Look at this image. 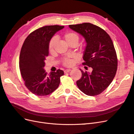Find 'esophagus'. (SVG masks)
Wrapping results in <instances>:
<instances>
[{
	"mask_svg": "<svg viewBox=\"0 0 134 134\" xmlns=\"http://www.w3.org/2000/svg\"><path fill=\"white\" fill-rule=\"evenodd\" d=\"M71 70V69H66V70H64V72H69V71H70Z\"/></svg>",
	"mask_w": 134,
	"mask_h": 134,
	"instance_id": "obj_1",
	"label": "esophagus"
}]
</instances>
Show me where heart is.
<instances>
[{"instance_id":"1","label":"heart","mask_w":134,"mask_h":134,"mask_svg":"<svg viewBox=\"0 0 134 134\" xmlns=\"http://www.w3.org/2000/svg\"><path fill=\"white\" fill-rule=\"evenodd\" d=\"M63 38L70 46L73 45V44L76 46L79 42V36L75 32H68L63 35ZM55 43L56 39L55 38H52L48 44V50L50 51H52L54 50ZM72 64H73V61L71 59H65L64 61V64L66 66H71Z\"/></svg>"}]
</instances>
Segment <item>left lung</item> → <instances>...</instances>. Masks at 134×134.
I'll use <instances>...</instances> for the list:
<instances>
[{
    "label": "left lung",
    "mask_w": 134,
    "mask_h": 134,
    "mask_svg": "<svg viewBox=\"0 0 134 134\" xmlns=\"http://www.w3.org/2000/svg\"><path fill=\"white\" fill-rule=\"evenodd\" d=\"M82 35L86 42L83 65L92 68V71L82 72L76 81L79 90L88 96L100 94L109 86L116 75L117 58L111 37L102 28L90 23L69 26Z\"/></svg>",
    "instance_id": "8db88e82"
}]
</instances>
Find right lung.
Here are the masks:
<instances>
[{"mask_svg":"<svg viewBox=\"0 0 134 134\" xmlns=\"http://www.w3.org/2000/svg\"><path fill=\"white\" fill-rule=\"evenodd\" d=\"M64 27L54 25L40 28L28 35L23 44L19 55V69L25 86L35 95H48L59 86L64 71L58 69L47 75L43 68L48 55L50 40Z\"/></svg>","mask_w":134,"mask_h":134,"instance_id":"add662e5","label":"right lung"}]
</instances>
